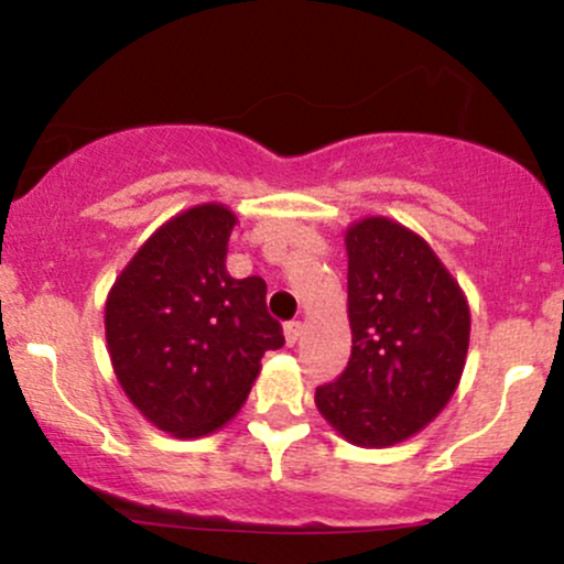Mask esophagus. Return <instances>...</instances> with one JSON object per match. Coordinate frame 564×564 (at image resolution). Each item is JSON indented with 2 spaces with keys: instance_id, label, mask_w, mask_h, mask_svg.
<instances>
[{
  "instance_id": "esophagus-1",
  "label": "esophagus",
  "mask_w": 564,
  "mask_h": 564,
  "mask_svg": "<svg viewBox=\"0 0 564 564\" xmlns=\"http://www.w3.org/2000/svg\"><path fill=\"white\" fill-rule=\"evenodd\" d=\"M283 336H286V345H296V339L302 336V323L300 321H289L283 326Z\"/></svg>"
}]
</instances>
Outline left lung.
Instances as JSON below:
<instances>
[{
	"label": "left lung",
	"mask_w": 564,
	"mask_h": 564,
	"mask_svg": "<svg viewBox=\"0 0 564 564\" xmlns=\"http://www.w3.org/2000/svg\"><path fill=\"white\" fill-rule=\"evenodd\" d=\"M352 355L315 390L321 416L360 448L422 432L448 405L469 349V304L422 236L387 217L349 225Z\"/></svg>",
	"instance_id": "left-lung-1"
}]
</instances>
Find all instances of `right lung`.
<instances>
[{"label": "right lung", "instance_id": "add662e5", "mask_svg": "<svg viewBox=\"0 0 564 564\" xmlns=\"http://www.w3.org/2000/svg\"><path fill=\"white\" fill-rule=\"evenodd\" d=\"M238 219L200 204L140 246L106 302V339L121 390L174 437L228 424L249 398L283 328L268 313L260 275L230 278L228 241Z\"/></svg>", "mask_w": 564, "mask_h": 564}]
</instances>
